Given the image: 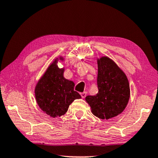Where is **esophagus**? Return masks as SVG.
Segmentation results:
<instances>
[{"instance_id":"obj_1","label":"esophagus","mask_w":158,"mask_h":158,"mask_svg":"<svg viewBox=\"0 0 158 158\" xmlns=\"http://www.w3.org/2000/svg\"><path fill=\"white\" fill-rule=\"evenodd\" d=\"M81 96L82 98H85V96H86V92H83L81 93Z\"/></svg>"}]
</instances>
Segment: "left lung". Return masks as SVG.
Listing matches in <instances>:
<instances>
[{"label":"left lung","instance_id":"1","mask_svg":"<svg viewBox=\"0 0 158 158\" xmlns=\"http://www.w3.org/2000/svg\"><path fill=\"white\" fill-rule=\"evenodd\" d=\"M97 62L98 93L86 96L85 101L94 116L108 120L121 114L126 107L130 84L124 72L110 58L102 56Z\"/></svg>","mask_w":158,"mask_h":158}]
</instances>
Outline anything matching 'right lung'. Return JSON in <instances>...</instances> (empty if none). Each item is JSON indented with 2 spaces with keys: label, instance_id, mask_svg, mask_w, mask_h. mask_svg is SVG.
<instances>
[{
  "label": "right lung",
  "instance_id": "add662e5",
  "mask_svg": "<svg viewBox=\"0 0 158 158\" xmlns=\"http://www.w3.org/2000/svg\"><path fill=\"white\" fill-rule=\"evenodd\" d=\"M59 60L63 61L64 58L60 56L54 59L35 88V97L39 107L52 118L65 114L72 102L81 98L74 90V83L64 77L65 68H58Z\"/></svg>",
  "mask_w": 158,
  "mask_h": 158
}]
</instances>
